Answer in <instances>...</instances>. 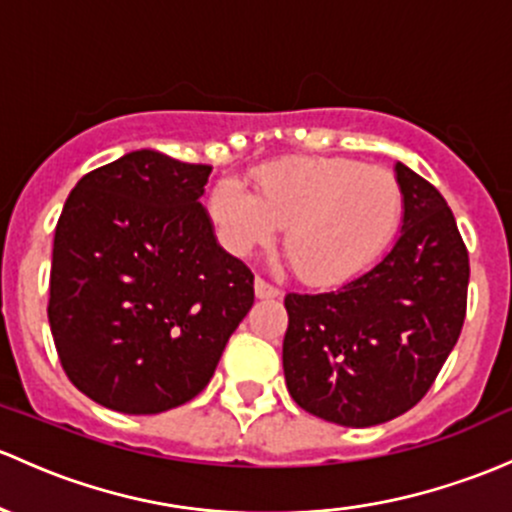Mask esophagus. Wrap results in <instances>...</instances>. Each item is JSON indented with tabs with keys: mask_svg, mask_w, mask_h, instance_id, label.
I'll list each match as a JSON object with an SVG mask.
<instances>
[{
	"mask_svg": "<svg viewBox=\"0 0 512 512\" xmlns=\"http://www.w3.org/2000/svg\"><path fill=\"white\" fill-rule=\"evenodd\" d=\"M279 294L282 292H279V289H274L272 284H267L265 279H260V277L255 279V297L257 299H277Z\"/></svg>",
	"mask_w": 512,
	"mask_h": 512,
	"instance_id": "34e87169",
	"label": "esophagus"
}]
</instances>
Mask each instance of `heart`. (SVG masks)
I'll use <instances>...</instances> for the list:
<instances>
[{"label":"heart","mask_w":512,"mask_h":512,"mask_svg":"<svg viewBox=\"0 0 512 512\" xmlns=\"http://www.w3.org/2000/svg\"><path fill=\"white\" fill-rule=\"evenodd\" d=\"M402 213L405 193L392 171L338 157L274 161L257 171L255 193L223 179L211 196L230 252L250 255L284 228V252L311 287H338L368 270L395 240Z\"/></svg>","instance_id":"1"}]
</instances>
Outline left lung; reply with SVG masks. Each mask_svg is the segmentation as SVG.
<instances>
[{"instance_id":"8db88e82","label":"left lung","mask_w":512,"mask_h":512,"mask_svg":"<svg viewBox=\"0 0 512 512\" xmlns=\"http://www.w3.org/2000/svg\"><path fill=\"white\" fill-rule=\"evenodd\" d=\"M400 235L336 292L287 294L282 365L301 410L341 427H375L412 410L459 341L469 252L444 196L402 161Z\"/></svg>"}]
</instances>
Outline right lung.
Wrapping results in <instances>:
<instances>
[{"label":"right lung","mask_w":512,"mask_h":512,"mask_svg":"<svg viewBox=\"0 0 512 512\" xmlns=\"http://www.w3.org/2000/svg\"><path fill=\"white\" fill-rule=\"evenodd\" d=\"M208 176L137 149L85 174L63 206L48 324L71 383L107 410L193 400L255 301V277L201 206Z\"/></svg>","instance_id":"obj_1"}]
</instances>
